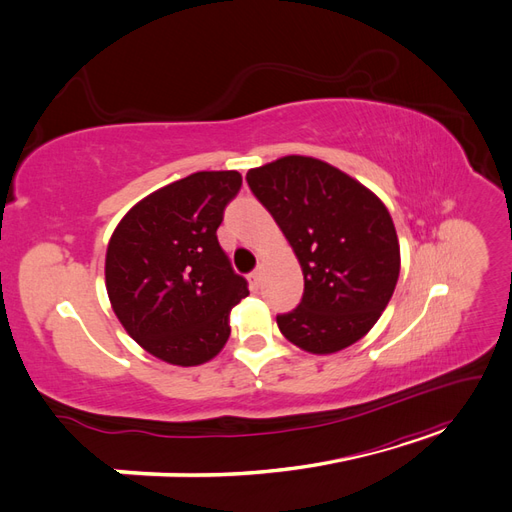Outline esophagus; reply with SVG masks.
Wrapping results in <instances>:
<instances>
[{"label":"esophagus","instance_id":"1","mask_svg":"<svg viewBox=\"0 0 512 512\" xmlns=\"http://www.w3.org/2000/svg\"><path fill=\"white\" fill-rule=\"evenodd\" d=\"M247 282H250L252 290H258V286H260V271H252L250 275H247Z\"/></svg>","mask_w":512,"mask_h":512}]
</instances>
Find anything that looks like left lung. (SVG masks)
Wrapping results in <instances>:
<instances>
[{
    "label": "left lung",
    "mask_w": 512,
    "mask_h": 512,
    "mask_svg": "<svg viewBox=\"0 0 512 512\" xmlns=\"http://www.w3.org/2000/svg\"><path fill=\"white\" fill-rule=\"evenodd\" d=\"M245 179L303 271L299 307L277 316L282 335L312 354L359 342L389 305L399 277L389 209L363 183L307 156L252 168Z\"/></svg>",
    "instance_id": "left-lung-1"
}]
</instances>
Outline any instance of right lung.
Masks as SVG:
<instances>
[{"mask_svg":"<svg viewBox=\"0 0 512 512\" xmlns=\"http://www.w3.org/2000/svg\"><path fill=\"white\" fill-rule=\"evenodd\" d=\"M237 170H200L145 196L106 250V292L134 342L160 361H211L230 335V309L250 294L218 243Z\"/></svg>","mask_w":512,"mask_h":512,"instance_id":"1","label":"right lung"}]
</instances>
